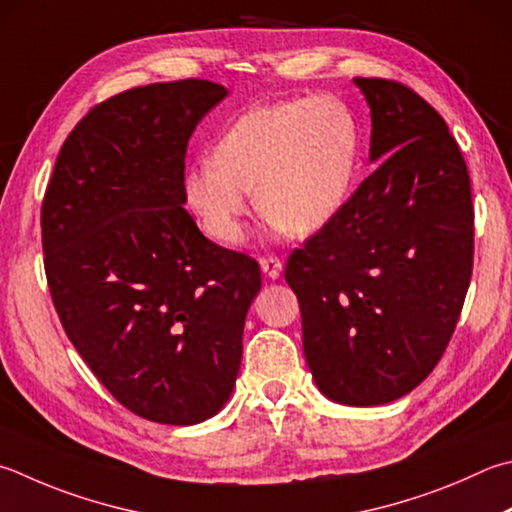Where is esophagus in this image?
Listing matches in <instances>:
<instances>
[{"label":"esophagus","instance_id":"obj_1","mask_svg":"<svg viewBox=\"0 0 512 512\" xmlns=\"http://www.w3.org/2000/svg\"><path fill=\"white\" fill-rule=\"evenodd\" d=\"M259 268H262V273L266 277H271V280H277V277L282 275V259H277L273 255L262 257V259H259Z\"/></svg>","mask_w":512,"mask_h":512}]
</instances>
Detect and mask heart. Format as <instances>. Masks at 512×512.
<instances>
[{"label":"heart","instance_id":"b5f03b06","mask_svg":"<svg viewBox=\"0 0 512 512\" xmlns=\"http://www.w3.org/2000/svg\"><path fill=\"white\" fill-rule=\"evenodd\" d=\"M360 129L347 102L331 94L246 109L212 156L183 172V199L201 230L224 246L244 237L255 208L275 235L309 237L327 228L351 197Z\"/></svg>","mask_w":512,"mask_h":512}]
</instances>
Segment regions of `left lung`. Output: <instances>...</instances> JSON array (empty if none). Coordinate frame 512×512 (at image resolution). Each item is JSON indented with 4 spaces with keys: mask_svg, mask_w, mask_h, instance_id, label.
<instances>
[{
    "mask_svg": "<svg viewBox=\"0 0 512 512\" xmlns=\"http://www.w3.org/2000/svg\"><path fill=\"white\" fill-rule=\"evenodd\" d=\"M353 85L378 165L284 275L315 385L329 401L369 407L410 394L448 347L470 286L475 212L445 120L398 82Z\"/></svg>",
    "mask_w": 512,
    "mask_h": 512,
    "instance_id": "1",
    "label": "left lung"
}]
</instances>
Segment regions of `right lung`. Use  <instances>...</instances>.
I'll return each instance as SVG.
<instances>
[{
  "instance_id": "right-lung-1",
  "label": "right lung",
  "mask_w": 512,
  "mask_h": 512,
  "mask_svg": "<svg viewBox=\"0 0 512 512\" xmlns=\"http://www.w3.org/2000/svg\"><path fill=\"white\" fill-rule=\"evenodd\" d=\"M228 89L159 82L94 107L64 141L42 203L51 297L118 403L165 425L215 416L235 389L255 259L212 244L183 199L194 129Z\"/></svg>"
}]
</instances>
